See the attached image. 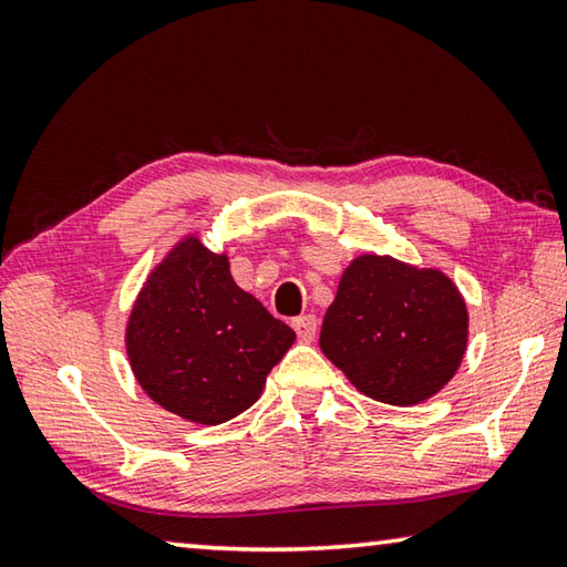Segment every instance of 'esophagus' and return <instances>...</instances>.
Instances as JSON below:
<instances>
[{
  "instance_id": "34e87169",
  "label": "esophagus",
  "mask_w": 567,
  "mask_h": 567,
  "mask_svg": "<svg viewBox=\"0 0 567 567\" xmlns=\"http://www.w3.org/2000/svg\"><path fill=\"white\" fill-rule=\"evenodd\" d=\"M292 328L302 342H312L315 332H318V318H315V315H302V318H297L292 322Z\"/></svg>"
}]
</instances>
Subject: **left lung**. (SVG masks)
<instances>
[{
	"instance_id": "1",
	"label": "left lung",
	"mask_w": 567,
	"mask_h": 567,
	"mask_svg": "<svg viewBox=\"0 0 567 567\" xmlns=\"http://www.w3.org/2000/svg\"><path fill=\"white\" fill-rule=\"evenodd\" d=\"M467 344V310L437 270L362 255L342 272L320 348L362 395L417 405L443 390Z\"/></svg>"
}]
</instances>
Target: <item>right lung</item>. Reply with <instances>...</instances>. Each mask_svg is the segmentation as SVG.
<instances>
[{"label":"right lung","mask_w":567,"mask_h":567,"mask_svg":"<svg viewBox=\"0 0 567 567\" xmlns=\"http://www.w3.org/2000/svg\"><path fill=\"white\" fill-rule=\"evenodd\" d=\"M295 332L239 290L225 255L187 237L132 307L127 354L147 395L175 415L219 425L262 395Z\"/></svg>","instance_id":"obj_1"}]
</instances>
